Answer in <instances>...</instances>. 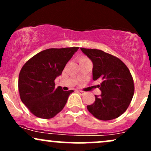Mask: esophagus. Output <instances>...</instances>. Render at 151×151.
Returning <instances> with one entry per match:
<instances>
[{"mask_svg": "<svg viewBox=\"0 0 151 151\" xmlns=\"http://www.w3.org/2000/svg\"><path fill=\"white\" fill-rule=\"evenodd\" d=\"M77 92L80 93L81 95H84V91H79V90H78V91H77Z\"/></svg>", "mask_w": 151, "mask_h": 151, "instance_id": "esophagus-1", "label": "esophagus"}]
</instances>
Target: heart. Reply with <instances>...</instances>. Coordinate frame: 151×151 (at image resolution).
Wrapping results in <instances>:
<instances>
[{"label": "heart", "instance_id": "obj_1", "mask_svg": "<svg viewBox=\"0 0 151 151\" xmlns=\"http://www.w3.org/2000/svg\"><path fill=\"white\" fill-rule=\"evenodd\" d=\"M88 60V59L86 58H81L80 59H79V62L83 61V60Z\"/></svg>", "mask_w": 151, "mask_h": 151}]
</instances>
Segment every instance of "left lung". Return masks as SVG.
Masks as SVG:
<instances>
[{
    "label": "left lung",
    "instance_id": "1",
    "mask_svg": "<svg viewBox=\"0 0 151 151\" xmlns=\"http://www.w3.org/2000/svg\"><path fill=\"white\" fill-rule=\"evenodd\" d=\"M93 63V80H100V96L87 109L99 120L116 119L126 111L132 100L134 84L131 72L119 58L101 50L80 48Z\"/></svg>",
    "mask_w": 151,
    "mask_h": 151
}]
</instances>
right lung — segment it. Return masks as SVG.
Returning <instances> with one entry per match:
<instances>
[{
	"instance_id": "1",
	"label": "right lung",
	"mask_w": 151,
	"mask_h": 151,
	"mask_svg": "<svg viewBox=\"0 0 151 151\" xmlns=\"http://www.w3.org/2000/svg\"><path fill=\"white\" fill-rule=\"evenodd\" d=\"M79 47L51 48L30 59L19 74L20 99L31 113L41 119H51L63 109L73 90L55 88V80Z\"/></svg>"
}]
</instances>
